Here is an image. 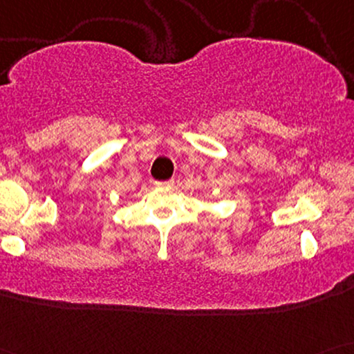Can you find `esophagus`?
Listing matches in <instances>:
<instances>
[{
	"label": "esophagus",
	"instance_id": "esophagus-1",
	"mask_svg": "<svg viewBox=\"0 0 354 354\" xmlns=\"http://www.w3.org/2000/svg\"><path fill=\"white\" fill-rule=\"evenodd\" d=\"M159 187H164V188H167V187H172L174 185V182L172 180H167V182H161V183H158Z\"/></svg>",
	"mask_w": 354,
	"mask_h": 354
}]
</instances>
